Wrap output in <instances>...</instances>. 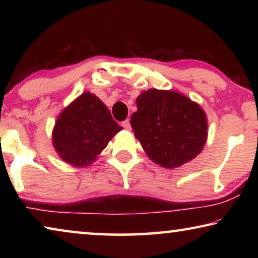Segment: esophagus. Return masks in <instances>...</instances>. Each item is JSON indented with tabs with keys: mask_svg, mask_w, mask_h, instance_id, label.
I'll list each match as a JSON object with an SVG mask.
<instances>
[{
	"mask_svg": "<svg viewBox=\"0 0 258 258\" xmlns=\"http://www.w3.org/2000/svg\"><path fill=\"white\" fill-rule=\"evenodd\" d=\"M121 126H123V127H124L125 130H130V128H131V123H130V120H128V119L124 120L123 123H121Z\"/></svg>",
	"mask_w": 258,
	"mask_h": 258,
	"instance_id": "obj_1",
	"label": "esophagus"
}]
</instances>
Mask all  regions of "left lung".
<instances>
[{
    "label": "left lung",
    "mask_w": 258,
    "mask_h": 258,
    "mask_svg": "<svg viewBox=\"0 0 258 258\" xmlns=\"http://www.w3.org/2000/svg\"><path fill=\"white\" fill-rule=\"evenodd\" d=\"M137 107L131 126L156 164L175 168L202 152L208 125L198 103L174 91L150 89L137 98Z\"/></svg>",
    "instance_id": "left-lung-1"
}]
</instances>
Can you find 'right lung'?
<instances>
[{"label":"right lung","instance_id":"obj_1","mask_svg":"<svg viewBox=\"0 0 258 258\" xmlns=\"http://www.w3.org/2000/svg\"><path fill=\"white\" fill-rule=\"evenodd\" d=\"M121 128L101 100L85 92L60 113L52 141L64 163L84 167L98 158Z\"/></svg>","mask_w":258,"mask_h":258}]
</instances>
